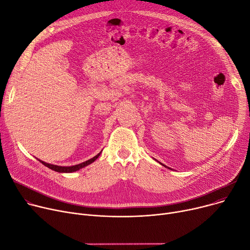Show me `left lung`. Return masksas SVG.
Masks as SVG:
<instances>
[{
    "mask_svg": "<svg viewBox=\"0 0 250 250\" xmlns=\"http://www.w3.org/2000/svg\"><path fill=\"white\" fill-rule=\"evenodd\" d=\"M164 166H165V165H164ZM165 167H166V166H165Z\"/></svg>",
    "mask_w": 250,
    "mask_h": 250,
    "instance_id": "8db88e82",
    "label": "left lung"
}]
</instances>
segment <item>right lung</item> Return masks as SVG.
<instances>
[{
    "instance_id": "add662e5",
    "label": "right lung",
    "mask_w": 250,
    "mask_h": 250,
    "mask_svg": "<svg viewBox=\"0 0 250 250\" xmlns=\"http://www.w3.org/2000/svg\"><path fill=\"white\" fill-rule=\"evenodd\" d=\"M100 154H101V152L98 153V154H97L96 156H94L93 158L84 161V163H82V164L76 165V166H71V167L54 166V165H51V164L44 163V161H42V160H40V159H39V161H40V163H41L42 165H44L45 167H47L48 168H50V169H52V170H54V171H57V172H73V171H77V170H79V169H81V168H83V167H86V166L91 165L92 163H94V161L100 156Z\"/></svg>"
}]
</instances>
